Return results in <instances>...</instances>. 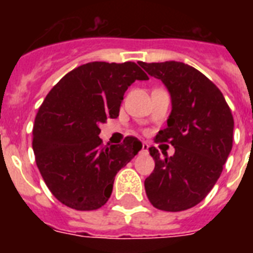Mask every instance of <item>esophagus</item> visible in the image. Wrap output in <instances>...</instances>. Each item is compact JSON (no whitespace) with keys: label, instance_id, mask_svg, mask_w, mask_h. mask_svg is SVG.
<instances>
[{"label":"esophagus","instance_id":"esophagus-1","mask_svg":"<svg viewBox=\"0 0 253 253\" xmlns=\"http://www.w3.org/2000/svg\"><path fill=\"white\" fill-rule=\"evenodd\" d=\"M148 144H147V143H143L142 144V151H140V152H142V154H147V152H148Z\"/></svg>","mask_w":253,"mask_h":253}]
</instances>
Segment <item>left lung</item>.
Instances as JSON below:
<instances>
[{"label": "left lung", "mask_w": 253, "mask_h": 253, "mask_svg": "<svg viewBox=\"0 0 253 253\" xmlns=\"http://www.w3.org/2000/svg\"><path fill=\"white\" fill-rule=\"evenodd\" d=\"M170 94L168 126L156 142L170 143L168 158L150 147L155 169L144 181L148 200L164 211H182L200 204L219 178L232 148L234 118L222 91L200 71L180 61L143 63Z\"/></svg>", "instance_id": "obj_1"}]
</instances>
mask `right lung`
<instances>
[{
  "instance_id": "obj_1",
  "label": "right lung",
  "mask_w": 253,
  "mask_h": 253,
  "mask_svg": "<svg viewBox=\"0 0 253 253\" xmlns=\"http://www.w3.org/2000/svg\"><path fill=\"white\" fill-rule=\"evenodd\" d=\"M136 80H148L140 67L93 61L67 73L39 107L33 130L35 162L45 185L61 204L97 210L113 192L115 174L142 150L134 136L103 147L99 125L117 118L123 94Z\"/></svg>"
}]
</instances>
